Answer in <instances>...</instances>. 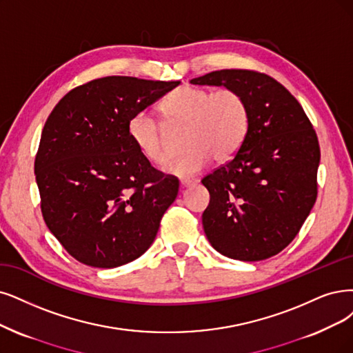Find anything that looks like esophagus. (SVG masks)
<instances>
[{
	"label": "esophagus",
	"mask_w": 353,
	"mask_h": 353,
	"mask_svg": "<svg viewBox=\"0 0 353 353\" xmlns=\"http://www.w3.org/2000/svg\"><path fill=\"white\" fill-rule=\"evenodd\" d=\"M194 183H196V181H194V180L183 179V180H180V188H181V189H186V188H190V186H193Z\"/></svg>",
	"instance_id": "1"
}]
</instances>
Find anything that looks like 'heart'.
<instances>
[{
  "mask_svg": "<svg viewBox=\"0 0 353 353\" xmlns=\"http://www.w3.org/2000/svg\"><path fill=\"white\" fill-rule=\"evenodd\" d=\"M161 109L170 123L185 125L183 147L188 150L165 167L180 179L199 174L210 164L225 163L243 145L250 126V110L244 96L232 88L210 91L183 85L168 94ZM128 135L138 152L154 165H163L168 152L163 130L147 112H138L128 122Z\"/></svg>",
  "mask_w": 353,
  "mask_h": 353,
  "instance_id": "obj_1",
  "label": "heart"
}]
</instances>
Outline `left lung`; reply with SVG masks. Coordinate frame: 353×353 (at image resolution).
I'll return each instance as SVG.
<instances>
[{"label":"left lung","mask_w":353,"mask_h":353,"mask_svg":"<svg viewBox=\"0 0 353 353\" xmlns=\"http://www.w3.org/2000/svg\"><path fill=\"white\" fill-rule=\"evenodd\" d=\"M192 84L237 90L249 104V132L234 159L203 177L211 194L202 214L216 252L259 262L282 252L317 198L320 147L301 104L266 74L221 70Z\"/></svg>","instance_id":"1"}]
</instances>
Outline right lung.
<instances>
[{
  "label": "right lung",
  "mask_w": 353,
  "mask_h": 353,
  "mask_svg": "<svg viewBox=\"0 0 353 353\" xmlns=\"http://www.w3.org/2000/svg\"><path fill=\"white\" fill-rule=\"evenodd\" d=\"M179 84L104 77L71 90L49 114L34 161L42 215L78 262L117 268L155 240L179 180L138 152L128 122Z\"/></svg>",
  "instance_id": "obj_1"
}]
</instances>
